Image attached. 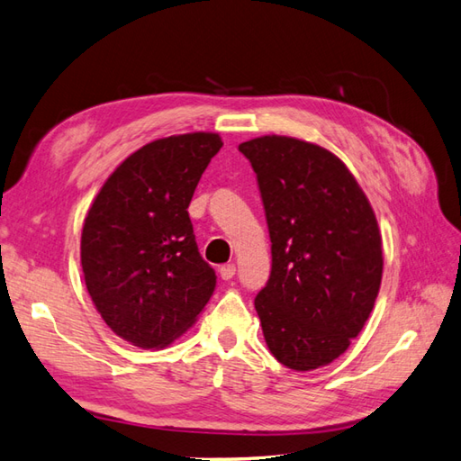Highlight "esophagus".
I'll use <instances>...</instances> for the list:
<instances>
[{"label":"esophagus","mask_w":461,"mask_h":461,"mask_svg":"<svg viewBox=\"0 0 461 461\" xmlns=\"http://www.w3.org/2000/svg\"><path fill=\"white\" fill-rule=\"evenodd\" d=\"M220 276L223 281H230L235 276V265L233 263H228V265H221L220 267Z\"/></svg>","instance_id":"esophagus-1"}]
</instances>
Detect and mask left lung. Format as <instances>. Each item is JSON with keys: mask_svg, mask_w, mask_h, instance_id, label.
Returning a JSON list of instances; mask_svg holds the SVG:
<instances>
[{"mask_svg": "<svg viewBox=\"0 0 461 461\" xmlns=\"http://www.w3.org/2000/svg\"><path fill=\"white\" fill-rule=\"evenodd\" d=\"M259 182L271 276L255 296L267 346L288 369L312 371L366 326L383 275L375 212L328 149L285 135L240 145Z\"/></svg>", "mask_w": 461, "mask_h": 461, "instance_id": "left-lung-1", "label": "left lung"}]
</instances>
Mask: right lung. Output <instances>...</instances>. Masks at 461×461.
<instances>
[{
    "label": "right lung",
    "instance_id": "1",
    "mask_svg": "<svg viewBox=\"0 0 461 461\" xmlns=\"http://www.w3.org/2000/svg\"><path fill=\"white\" fill-rule=\"evenodd\" d=\"M221 145L204 131L143 145L104 182L84 220L86 288L113 334L137 348H165L185 334L216 288L188 204Z\"/></svg>",
    "mask_w": 461,
    "mask_h": 461
}]
</instances>
